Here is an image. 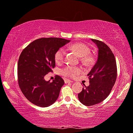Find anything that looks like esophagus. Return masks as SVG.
<instances>
[{
    "instance_id": "34e87169",
    "label": "esophagus",
    "mask_w": 133,
    "mask_h": 133,
    "mask_svg": "<svg viewBox=\"0 0 133 133\" xmlns=\"http://www.w3.org/2000/svg\"><path fill=\"white\" fill-rule=\"evenodd\" d=\"M64 82L65 83H71V82H73V81H70V80L69 79H64Z\"/></svg>"
}]
</instances>
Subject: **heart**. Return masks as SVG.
<instances>
[{"label": "heart", "instance_id": "heart-1", "mask_svg": "<svg viewBox=\"0 0 133 133\" xmlns=\"http://www.w3.org/2000/svg\"><path fill=\"white\" fill-rule=\"evenodd\" d=\"M66 48L75 52L78 56L81 57V62L86 66H90L93 64L95 62L94 56L89 53L90 48L85 44L82 43H73L67 45ZM65 55V50L63 48H59L54 55L56 62L57 64L62 63L64 60ZM61 72L64 76L73 78L82 72V69L79 67L67 66L63 68Z\"/></svg>", "mask_w": 133, "mask_h": 133}]
</instances>
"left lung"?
I'll return each instance as SVG.
<instances>
[{
    "instance_id": "8db88e82",
    "label": "left lung",
    "mask_w": 133,
    "mask_h": 133,
    "mask_svg": "<svg viewBox=\"0 0 133 133\" xmlns=\"http://www.w3.org/2000/svg\"><path fill=\"white\" fill-rule=\"evenodd\" d=\"M98 48V59L88 73L89 85L84 86L78 98L86 106L99 104L110 94L117 76V67L115 56L104 42L91 39Z\"/></svg>"
}]
</instances>
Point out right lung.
Wrapping results in <instances>:
<instances>
[{
	"label": "right lung",
	"instance_id": "right-lung-1",
	"mask_svg": "<svg viewBox=\"0 0 133 133\" xmlns=\"http://www.w3.org/2000/svg\"><path fill=\"white\" fill-rule=\"evenodd\" d=\"M69 42L60 38H41L23 50L18 63V81L21 90L29 102L47 107L57 99L64 81L58 75L52 82L45 81L44 76L55 67L56 51Z\"/></svg>",
	"mask_w": 133,
	"mask_h": 133
}]
</instances>
